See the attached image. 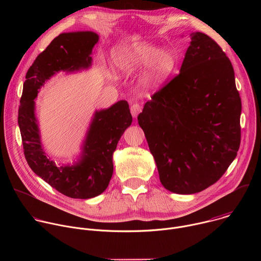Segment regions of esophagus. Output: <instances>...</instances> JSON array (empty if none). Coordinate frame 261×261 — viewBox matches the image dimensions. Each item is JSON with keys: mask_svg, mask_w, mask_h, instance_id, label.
<instances>
[{"mask_svg": "<svg viewBox=\"0 0 261 261\" xmlns=\"http://www.w3.org/2000/svg\"><path fill=\"white\" fill-rule=\"evenodd\" d=\"M130 110H131V115L136 118L138 116V114L140 113V111L142 110V106L139 104V103H134L131 105L130 107Z\"/></svg>", "mask_w": 261, "mask_h": 261, "instance_id": "obj_1", "label": "esophagus"}]
</instances>
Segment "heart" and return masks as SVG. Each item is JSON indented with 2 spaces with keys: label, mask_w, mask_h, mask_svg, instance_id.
I'll return each mask as SVG.
<instances>
[{
  "label": "heart",
  "mask_w": 261,
  "mask_h": 261,
  "mask_svg": "<svg viewBox=\"0 0 261 261\" xmlns=\"http://www.w3.org/2000/svg\"><path fill=\"white\" fill-rule=\"evenodd\" d=\"M113 59L117 69L123 74H129L147 66L143 76V84L147 88L161 86L172 73L176 58L170 49H161L146 44L135 43L113 51Z\"/></svg>",
  "instance_id": "heart-1"
}]
</instances>
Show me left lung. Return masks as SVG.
<instances>
[{"label": "left lung", "instance_id": "obj_1", "mask_svg": "<svg viewBox=\"0 0 261 261\" xmlns=\"http://www.w3.org/2000/svg\"><path fill=\"white\" fill-rule=\"evenodd\" d=\"M179 74L137 117L163 187L194 194L215 184L237 157L242 101L225 53L207 35H190Z\"/></svg>", "mask_w": 261, "mask_h": 261}]
</instances>
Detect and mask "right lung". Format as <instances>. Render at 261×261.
Instances as JSON below:
<instances>
[{
    "label": "right lung",
    "instance_id": "right-lung-1",
    "mask_svg": "<svg viewBox=\"0 0 261 261\" xmlns=\"http://www.w3.org/2000/svg\"><path fill=\"white\" fill-rule=\"evenodd\" d=\"M98 40L99 36L90 31L63 33L56 37L29 68L18 109V126L29 166L53 188L71 198H93L107 188L114 172L113 154L132 123L129 104L121 100L107 109L96 111L79 162L57 166L42 148L34 99L56 73L88 69Z\"/></svg>",
    "mask_w": 261,
    "mask_h": 261
}]
</instances>
